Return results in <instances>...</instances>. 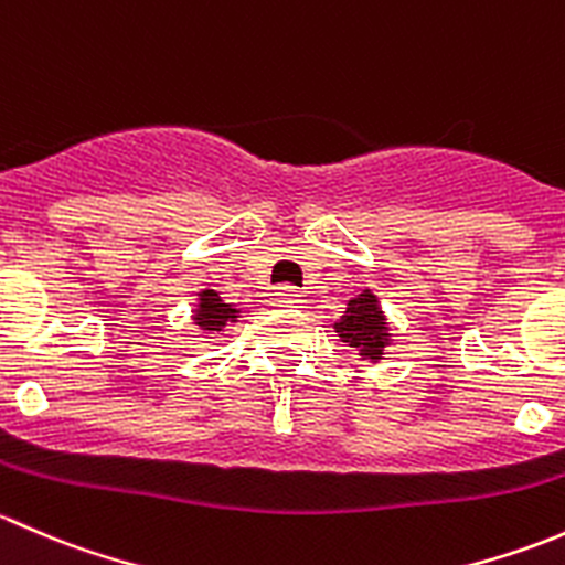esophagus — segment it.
I'll return each instance as SVG.
<instances>
[{
  "label": "esophagus",
  "mask_w": 565,
  "mask_h": 565,
  "mask_svg": "<svg viewBox=\"0 0 565 565\" xmlns=\"http://www.w3.org/2000/svg\"><path fill=\"white\" fill-rule=\"evenodd\" d=\"M273 295H276V303H281V306H298L300 303V292L295 287H278Z\"/></svg>",
  "instance_id": "34e87169"
}]
</instances>
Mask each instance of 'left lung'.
I'll use <instances>...</instances> for the list:
<instances>
[{"label": "left lung", "instance_id": "left-lung-1", "mask_svg": "<svg viewBox=\"0 0 565 565\" xmlns=\"http://www.w3.org/2000/svg\"><path fill=\"white\" fill-rule=\"evenodd\" d=\"M333 330L344 344L358 350L363 361L377 363L385 355V347L391 344L388 322H385L380 300L372 289H363L358 298L347 303V311L339 322H333Z\"/></svg>", "mask_w": 565, "mask_h": 565}]
</instances>
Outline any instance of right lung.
<instances>
[{
    "label": "right lung",
    "mask_w": 565,
    "mask_h": 565,
    "mask_svg": "<svg viewBox=\"0 0 565 565\" xmlns=\"http://www.w3.org/2000/svg\"><path fill=\"white\" fill-rule=\"evenodd\" d=\"M237 317H241V309H235L232 303H224L215 289H202L199 292V303L193 309V324H199L204 333H218L230 322H237Z\"/></svg>",
    "instance_id": "add662e5"
}]
</instances>
